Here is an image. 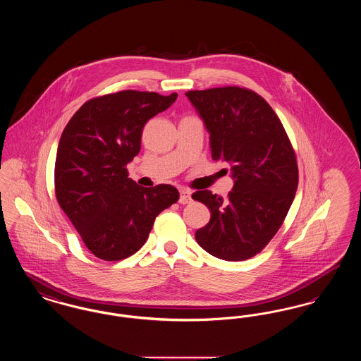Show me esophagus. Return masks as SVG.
<instances>
[{"label": "esophagus", "instance_id": "34e87169", "mask_svg": "<svg viewBox=\"0 0 361 361\" xmlns=\"http://www.w3.org/2000/svg\"><path fill=\"white\" fill-rule=\"evenodd\" d=\"M192 197H190V190L189 189L183 188L180 190V203L181 204H188L190 203Z\"/></svg>", "mask_w": 361, "mask_h": 361}]
</instances>
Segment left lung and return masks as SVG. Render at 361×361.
Masks as SVG:
<instances>
[{"label":"left lung","mask_w":361,"mask_h":361,"mask_svg":"<svg viewBox=\"0 0 361 361\" xmlns=\"http://www.w3.org/2000/svg\"><path fill=\"white\" fill-rule=\"evenodd\" d=\"M185 96L206 124L212 159L230 164L234 178L226 199L207 189L192 195L211 211L195 238L214 257H253L275 237L298 188L290 137L271 105L250 89L224 86Z\"/></svg>","instance_id":"8db88e82"}]
</instances>
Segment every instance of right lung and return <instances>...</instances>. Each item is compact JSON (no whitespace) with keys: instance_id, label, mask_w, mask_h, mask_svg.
Segmentation results:
<instances>
[{"instance_id":"1","label":"right lung","mask_w":361,"mask_h":361,"mask_svg":"<svg viewBox=\"0 0 361 361\" xmlns=\"http://www.w3.org/2000/svg\"><path fill=\"white\" fill-rule=\"evenodd\" d=\"M177 93L121 90L86 102L70 119L55 159V195L86 247L105 261L133 256L159 212L180 193L169 184L139 187L127 164L140 150L142 130Z\"/></svg>"}]
</instances>
